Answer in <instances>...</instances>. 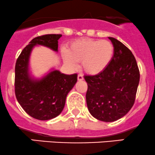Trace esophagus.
<instances>
[{
  "mask_svg": "<svg viewBox=\"0 0 155 155\" xmlns=\"http://www.w3.org/2000/svg\"><path fill=\"white\" fill-rule=\"evenodd\" d=\"M78 80L79 81L83 80V75L81 74V73H79V74L78 75Z\"/></svg>",
  "mask_w": 155,
  "mask_h": 155,
  "instance_id": "1",
  "label": "esophagus"
}]
</instances>
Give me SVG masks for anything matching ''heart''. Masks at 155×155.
I'll return each mask as SVG.
<instances>
[{
	"label": "heart",
	"mask_w": 155,
	"mask_h": 155,
	"mask_svg": "<svg viewBox=\"0 0 155 155\" xmlns=\"http://www.w3.org/2000/svg\"><path fill=\"white\" fill-rule=\"evenodd\" d=\"M114 53V48L109 41L84 38L72 42L68 51L63 52V58L71 69H76L77 62H82L84 72L96 75L108 66Z\"/></svg>",
	"instance_id": "heart-1"
}]
</instances>
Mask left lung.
I'll use <instances>...</instances> for the list:
<instances>
[{
    "instance_id": "left-lung-1",
    "label": "left lung",
    "mask_w": 155,
    "mask_h": 155,
    "mask_svg": "<svg viewBox=\"0 0 155 155\" xmlns=\"http://www.w3.org/2000/svg\"><path fill=\"white\" fill-rule=\"evenodd\" d=\"M108 38L114 48L110 63L102 72L84 76L89 112L103 122L116 121L131 110L140 82L139 68L131 50L117 39Z\"/></svg>"
}]
</instances>
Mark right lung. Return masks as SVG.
<instances>
[{"instance_id": "add662e5", "label": "right lung", "mask_w": 155, "mask_h": 155, "mask_svg": "<svg viewBox=\"0 0 155 155\" xmlns=\"http://www.w3.org/2000/svg\"><path fill=\"white\" fill-rule=\"evenodd\" d=\"M60 34L35 37L24 48L15 64V93L18 102L26 113L39 120H48L61 114L66 97L77 82V74L66 75L53 70L41 79H34L29 71L32 48L42 45L58 51Z\"/></svg>"}]
</instances>
